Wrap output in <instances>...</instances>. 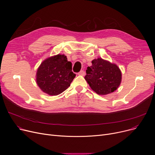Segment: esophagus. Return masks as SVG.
Here are the masks:
<instances>
[{
    "mask_svg": "<svg viewBox=\"0 0 155 155\" xmlns=\"http://www.w3.org/2000/svg\"><path fill=\"white\" fill-rule=\"evenodd\" d=\"M79 75H81V76H84L85 75V72L84 71H81L79 73H78Z\"/></svg>",
    "mask_w": 155,
    "mask_h": 155,
    "instance_id": "obj_1",
    "label": "esophagus"
}]
</instances>
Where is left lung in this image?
I'll use <instances>...</instances> for the list:
<instances>
[{
  "instance_id": "8db88e82",
  "label": "left lung",
  "mask_w": 155,
  "mask_h": 155,
  "mask_svg": "<svg viewBox=\"0 0 155 155\" xmlns=\"http://www.w3.org/2000/svg\"><path fill=\"white\" fill-rule=\"evenodd\" d=\"M84 79L96 93L106 95L120 86L122 74L115 64L99 58L93 59L91 66L87 67Z\"/></svg>"
}]
</instances>
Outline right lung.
Segmentation results:
<instances>
[{"instance_id": "right-lung-1", "label": "right lung", "mask_w": 155, "mask_h": 155, "mask_svg": "<svg viewBox=\"0 0 155 155\" xmlns=\"http://www.w3.org/2000/svg\"><path fill=\"white\" fill-rule=\"evenodd\" d=\"M75 77L72 72V63L66 56L58 54L41 64L36 73V83L44 93L57 96L70 86Z\"/></svg>"}]
</instances>
